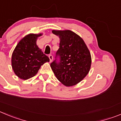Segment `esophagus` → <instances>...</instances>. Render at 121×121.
I'll list each match as a JSON object with an SVG mask.
<instances>
[{
	"mask_svg": "<svg viewBox=\"0 0 121 121\" xmlns=\"http://www.w3.org/2000/svg\"><path fill=\"white\" fill-rule=\"evenodd\" d=\"M48 57H49V59H50V62H51L53 60V56H52V55H48Z\"/></svg>",
	"mask_w": 121,
	"mask_h": 121,
	"instance_id": "34e87169",
	"label": "esophagus"
}]
</instances>
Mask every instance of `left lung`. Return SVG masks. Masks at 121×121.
I'll list each match as a JSON object with an SVG mask.
<instances>
[{
	"label": "left lung",
	"mask_w": 121,
	"mask_h": 121,
	"mask_svg": "<svg viewBox=\"0 0 121 121\" xmlns=\"http://www.w3.org/2000/svg\"><path fill=\"white\" fill-rule=\"evenodd\" d=\"M60 38L57 59L50 66L59 82L66 86L77 85L88 74L91 66V56L83 39L69 30H52Z\"/></svg>",
	"instance_id": "1"
}]
</instances>
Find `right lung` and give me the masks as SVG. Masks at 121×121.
<instances>
[{
    "label": "right lung",
    "mask_w": 121,
    "mask_h": 121,
    "mask_svg": "<svg viewBox=\"0 0 121 121\" xmlns=\"http://www.w3.org/2000/svg\"><path fill=\"white\" fill-rule=\"evenodd\" d=\"M42 34H30L22 38L15 47L12 55V68L20 78L27 80L37 74L41 66L49 62L36 45V40Z\"/></svg>",
    "instance_id": "right-lung-1"
}]
</instances>
